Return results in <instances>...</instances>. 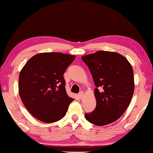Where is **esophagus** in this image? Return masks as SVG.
Returning a JSON list of instances; mask_svg holds the SVG:
<instances>
[{
    "instance_id": "34e87169",
    "label": "esophagus",
    "mask_w": 153,
    "mask_h": 153,
    "mask_svg": "<svg viewBox=\"0 0 153 153\" xmlns=\"http://www.w3.org/2000/svg\"><path fill=\"white\" fill-rule=\"evenodd\" d=\"M83 95H84V93L82 92V91H80V92L78 94V97L80 98V99H82V97H83Z\"/></svg>"
}]
</instances>
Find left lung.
<instances>
[{"mask_svg": "<svg viewBox=\"0 0 153 153\" xmlns=\"http://www.w3.org/2000/svg\"><path fill=\"white\" fill-rule=\"evenodd\" d=\"M82 59L96 87V108L85 114V118L98 126L115 122L127 110L134 94L132 67L122 54L108 51H98L82 56Z\"/></svg>", "mask_w": 153, "mask_h": 153, "instance_id": "1", "label": "left lung"}]
</instances>
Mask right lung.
<instances>
[{"instance_id":"obj_1","label":"right lung","mask_w":153,"mask_h":153,"mask_svg":"<svg viewBox=\"0 0 153 153\" xmlns=\"http://www.w3.org/2000/svg\"><path fill=\"white\" fill-rule=\"evenodd\" d=\"M75 55L44 52L33 56L23 67L19 78V93L29 113L45 123L57 122L66 114L73 101L67 94L65 71Z\"/></svg>"}]
</instances>
